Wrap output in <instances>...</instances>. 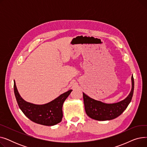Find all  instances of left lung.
<instances>
[{"instance_id": "8db88e82", "label": "left lung", "mask_w": 147, "mask_h": 147, "mask_svg": "<svg viewBox=\"0 0 147 147\" xmlns=\"http://www.w3.org/2000/svg\"><path fill=\"white\" fill-rule=\"evenodd\" d=\"M132 90L127 97L123 101L114 104H105L96 101L83 93L86 113L92 119L105 121L117 118L122 114L132 100L134 90V79L132 76Z\"/></svg>"}]
</instances>
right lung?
Here are the masks:
<instances>
[{"label":"right lung","instance_id":"right-lung-1","mask_svg":"<svg viewBox=\"0 0 147 147\" xmlns=\"http://www.w3.org/2000/svg\"><path fill=\"white\" fill-rule=\"evenodd\" d=\"M14 94L21 110L30 120L45 126H53L63 119V105L70 94L69 90L61 94L52 101L44 105H35L25 101L20 95L14 81Z\"/></svg>","mask_w":147,"mask_h":147}]
</instances>
